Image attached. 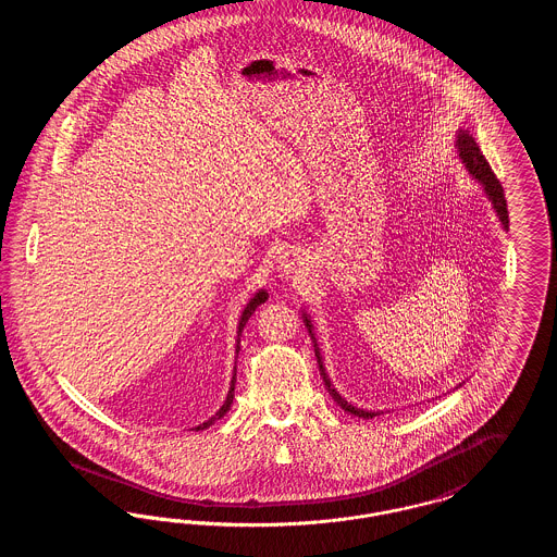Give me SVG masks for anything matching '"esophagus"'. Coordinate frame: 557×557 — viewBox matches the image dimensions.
<instances>
[{
  "label": "esophagus",
  "instance_id": "34e87169",
  "mask_svg": "<svg viewBox=\"0 0 557 557\" xmlns=\"http://www.w3.org/2000/svg\"><path fill=\"white\" fill-rule=\"evenodd\" d=\"M277 271L284 277H296L305 273V261L296 250H286L284 255L277 257Z\"/></svg>",
  "mask_w": 557,
  "mask_h": 557
}]
</instances>
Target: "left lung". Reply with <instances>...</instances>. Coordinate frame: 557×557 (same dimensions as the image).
Returning a JSON list of instances; mask_svg holds the SVG:
<instances>
[{
	"label": "left lung",
	"mask_w": 557,
	"mask_h": 557,
	"mask_svg": "<svg viewBox=\"0 0 557 557\" xmlns=\"http://www.w3.org/2000/svg\"><path fill=\"white\" fill-rule=\"evenodd\" d=\"M455 150H457V157L461 160V164L466 166V171L472 175V180H476L480 187H482V191H484V196H486V198H488V202L493 205V211H495V214L499 216L502 227H504V230H509V214H507V202H505L504 187L499 184V180L495 177V173H493L491 164H488L486 159L482 157V152H480V148H478L476 139L470 135L468 129H459L457 135H455ZM300 313H302V323L307 325L309 336H311L313 346H315L319 373L323 375V384H325L327 393H330L332 398H334V400L345 409L346 413H350V416H357V418H363V420H371V418H375V416H382L384 411H375V409L371 411V409L355 407L352 403H348V400H346V398L336 391V386L332 384V380H330V375H327V371H325V366H323V357H321V350H319L318 338H315V330H313L311 315L307 313V309H300ZM459 386H461V384H459ZM459 386H455V388H459Z\"/></svg>",
	"instance_id": "obj_1"
}]
</instances>
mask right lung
<instances>
[{"label": "right lung", "instance_id": "add662e5", "mask_svg": "<svg viewBox=\"0 0 557 557\" xmlns=\"http://www.w3.org/2000/svg\"><path fill=\"white\" fill-rule=\"evenodd\" d=\"M267 298H269V294H267V290H257L255 294H252V298L246 302V307H244V311H242V315H239L238 319V330H236V357H238L239 352V336H242V330H244V325H246V321L250 319V315L257 311V307L259 305H263L265 302ZM234 391H236V366H234V375H232V382H230V391H227V397H225V400H223V405L219 407V411L212 416V418H209L207 422H202L200 425H196L194 430L198 432V430H205V428H209V425L214 424L216 420H221L227 411H230V407L234 405Z\"/></svg>", "mask_w": 557, "mask_h": 557}]
</instances>
